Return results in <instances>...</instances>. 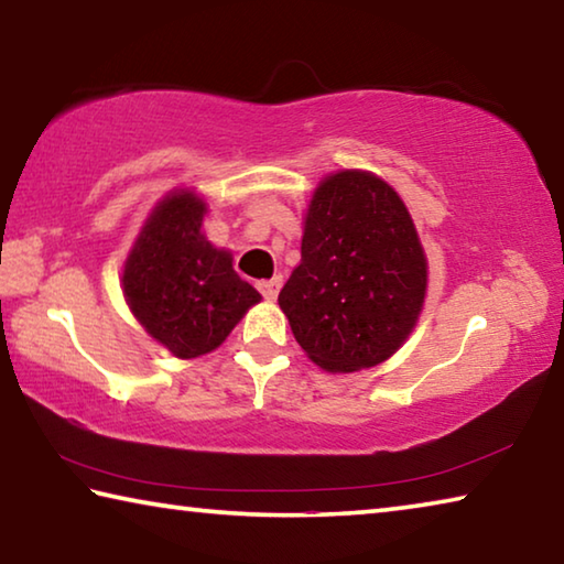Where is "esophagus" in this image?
<instances>
[{
    "label": "esophagus",
    "mask_w": 564,
    "mask_h": 564,
    "mask_svg": "<svg viewBox=\"0 0 564 564\" xmlns=\"http://www.w3.org/2000/svg\"><path fill=\"white\" fill-rule=\"evenodd\" d=\"M281 283H283L281 275H273V279H269V281H259V291L263 293V299L273 301L281 291Z\"/></svg>",
    "instance_id": "34e87169"
}]
</instances>
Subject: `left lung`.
<instances>
[{
    "label": "left lung",
    "instance_id": "1",
    "mask_svg": "<svg viewBox=\"0 0 564 564\" xmlns=\"http://www.w3.org/2000/svg\"><path fill=\"white\" fill-rule=\"evenodd\" d=\"M425 291L427 259L398 191L360 169L323 178L279 293L305 356L328 373L378 366L413 333Z\"/></svg>",
    "mask_w": 564,
    "mask_h": 564
}]
</instances>
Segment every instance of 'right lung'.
Listing matches in <instances>:
<instances>
[{
  "label": "right lung",
  "instance_id": "add662e5",
  "mask_svg": "<svg viewBox=\"0 0 564 564\" xmlns=\"http://www.w3.org/2000/svg\"><path fill=\"white\" fill-rule=\"evenodd\" d=\"M206 202L174 188L151 208L123 261L121 291L144 330L191 360L216 350L261 293L234 271L231 251L204 236Z\"/></svg>",
  "mask_w": 564,
  "mask_h": 564
}]
</instances>
